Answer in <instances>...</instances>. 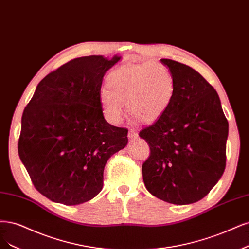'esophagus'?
Wrapping results in <instances>:
<instances>
[{
	"mask_svg": "<svg viewBox=\"0 0 249 249\" xmlns=\"http://www.w3.org/2000/svg\"><path fill=\"white\" fill-rule=\"evenodd\" d=\"M128 139L130 140H133V139H136L137 136H138V134H137V132L135 130H133V128H131L130 131H128Z\"/></svg>",
	"mask_w": 249,
	"mask_h": 249,
	"instance_id": "obj_1",
	"label": "esophagus"
}]
</instances>
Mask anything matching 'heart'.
Returning <instances> with one entry per match:
<instances>
[{"label": "heart", "instance_id": "obj_1", "mask_svg": "<svg viewBox=\"0 0 249 249\" xmlns=\"http://www.w3.org/2000/svg\"><path fill=\"white\" fill-rule=\"evenodd\" d=\"M107 89L100 97L103 113L110 123L119 124L124 105L132 116L152 124L172 104L175 81L168 68L159 63L123 66L107 77Z\"/></svg>", "mask_w": 249, "mask_h": 249}]
</instances>
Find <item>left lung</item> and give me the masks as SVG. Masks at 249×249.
<instances>
[{"label": "left lung", "instance_id": "obj_1", "mask_svg": "<svg viewBox=\"0 0 249 249\" xmlns=\"http://www.w3.org/2000/svg\"><path fill=\"white\" fill-rule=\"evenodd\" d=\"M175 81L167 112L139 136L149 144L142 166L147 191L175 205L203 199L224 174L229 123L216 90L184 64L161 58Z\"/></svg>", "mask_w": 249, "mask_h": 249}]
</instances>
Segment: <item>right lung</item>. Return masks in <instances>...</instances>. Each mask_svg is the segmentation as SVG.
<instances>
[{
    "label": "right lung",
    "mask_w": 249,
    "mask_h": 249,
    "mask_svg": "<svg viewBox=\"0 0 249 249\" xmlns=\"http://www.w3.org/2000/svg\"><path fill=\"white\" fill-rule=\"evenodd\" d=\"M122 56H82L37 85L24 108L18 154L37 191L68 206L102 191L107 160L127 144V130L106 122L103 77Z\"/></svg>",
    "instance_id": "obj_1"
}]
</instances>
